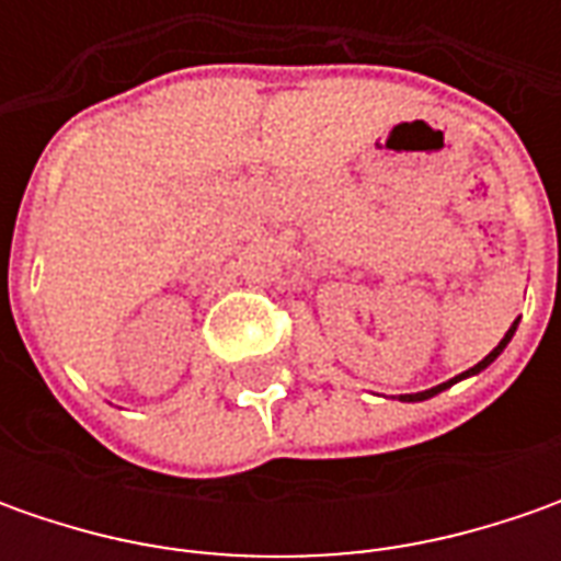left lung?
<instances>
[{
	"instance_id": "8db88e82",
	"label": "left lung",
	"mask_w": 561,
	"mask_h": 561,
	"mask_svg": "<svg viewBox=\"0 0 561 561\" xmlns=\"http://www.w3.org/2000/svg\"><path fill=\"white\" fill-rule=\"evenodd\" d=\"M515 328H518V321H515V324L508 328L506 336L500 340V346H496V350H493V353H490V356H486V358H481V362H478L474 368H468V371H462V375H459V377H453V380H446V383H437V387H431V390H421V393H402V397H399V399H402V402H421V399L437 397L440 390H446V387H453V383H456V380H462V377H471V375H478V371H484L486 365H490L493 358L500 356L503 350H506V343H508V340H512V334H515Z\"/></svg>"
}]
</instances>
